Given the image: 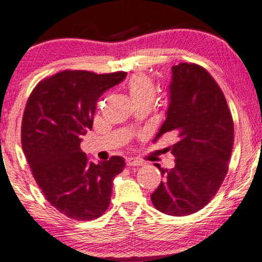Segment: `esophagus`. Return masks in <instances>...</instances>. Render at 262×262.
<instances>
[{"mask_svg": "<svg viewBox=\"0 0 262 262\" xmlns=\"http://www.w3.org/2000/svg\"><path fill=\"white\" fill-rule=\"evenodd\" d=\"M126 166L127 167H139V166H143V163H142V161H138L137 159L128 157V159H126Z\"/></svg>", "mask_w": 262, "mask_h": 262, "instance_id": "esophagus-1", "label": "esophagus"}]
</instances>
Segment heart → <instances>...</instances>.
I'll return each instance as SVG.
<instances>
[{
    "label": "heart",
    "instance_id": "heart-1",
    "mask_svg": "<svg viewBox=\"0 0 262 262\" xmlns=\"http://www.w3.org/2000/svg\"><path fill=\"white\" fill-rule=\"evenodd\" d=\"M125 88L135 106L143 105V103L151 105L155 98V83L151 77L143 73L132 75L125 84Z\"/></svg>",
    "mask_w": 262,
    "mask_h": 262
}]
</instances>
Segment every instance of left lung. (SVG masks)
Returning a JSON list of instances; mask_svg holds the SVG:
<instances>
[{
	"instance_id": "left-lung-1",
	"label": "left lung",
	"mask_w": 262,
	"mask_h": 262,
	"mask_svg": "<svg viewBox=\"0 0 262 262\" xmlns=\"http://www.w3.org/2000/svg\"><path fill=\"white\" fill-rule=\"evenodd\" d=\"M166 120L154 142L162 136L175 166L151 194L154 206L169 216H187L202 210L216 194L228 171L234 123L220 85L203 67L180 63L171 67Z\"/></svg>"
}]
</instances>
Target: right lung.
Instances as JSON below:
<instances>
[{
  "instance_id": "obj_1",
  "label": "right lung",
  "mask_w": 262,
  "mask_h": 262,
  "mask_svg": "<svg viewBox=\"0 0 262 262\" xmlns=\"http://www.w3.org/2000/svg\"><path fill=\"white\" fill-rule=\"evenodd\" d=\"M125 77L124 71L64 70L39 82L27 100L21 125L25 156L46 200L73 220H95L108 209L113 179L125 167L120 156L89 162L81 150L99 98Z\"/></svg>"
}]
</instances>
